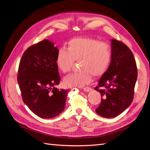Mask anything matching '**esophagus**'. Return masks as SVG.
Segmentation results:
<instances>
[{"label":"esophagus","mask_w":150,"mask_h":150,"mask_svg":"<svg viewBox=\"0 0 150 150\" xmlns=\"http://www.w3.org/2000/svg\"><path fill=\"white\" fill-rule=\"evenodd\" d=\"M83 90L86 92H90V91L92 90V88H90V87H85V88H83Z\"/></svg>","instance_id":"34e87169"}]
</instances>
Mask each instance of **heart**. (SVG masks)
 <instances>
[{
    "label": "heart",
    "mask_w": 150,
    "mask_h": 150,
    "mask_svg": "<svg viewBox=\"0 0 150 150\" xmlns=\"http://www.w3.org/2000/svg\"><path fill=\"white\" fill-rule=\"evenodd\" d=\"M112 58L109 44L91 38H78L68 42L67 50L62 48L57 53L58 69L65 74L71 71L75 62H80L81 72L67 76L64 85L67 87H82L94 77H100L107 71Z\"/></svg>",
    "instance_id": "b5f03b06"
}]
</instances>
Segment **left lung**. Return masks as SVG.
<instances>
[{
  "instance_id": "left-lung-1",
  "label": "left lung",
  "mask_w": 150,
  "mask_h": 150,
  "mask_svg": "<svg viewBox=\"0 0 150 150\" xmlns=\"http://www.w3.org/2000/svg\"><path fill=\"white\" fill-rule=\"evenodd\" d=\"M111 47L110 65L95 88L103 97L96 112L107 118L118 116L132 103L137 78L136 60L130 50L116 39H111Z\"/></svg>"
}]
</instances>
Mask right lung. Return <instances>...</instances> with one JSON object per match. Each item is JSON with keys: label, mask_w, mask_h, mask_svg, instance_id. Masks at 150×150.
Listing matches in <instances>:
<instances>
[{"label": "right lung", "mask_w": 150, "mask_h": 150, "mask_svg": "<svg viewBox=\"0 0 150 150\" xmlns=\"http://www.w3.org/2000/svg\"><path fill=\"white\" fill-rule=\"evenodd\" d=\"M58 52L54 42L45 39L29 47L19 65L17 80L23 103L42 118L55 117L65 106L68 90L55 87L60 81Z\"/></svg>", "instance_id": "add662e5"}]
</instances>
